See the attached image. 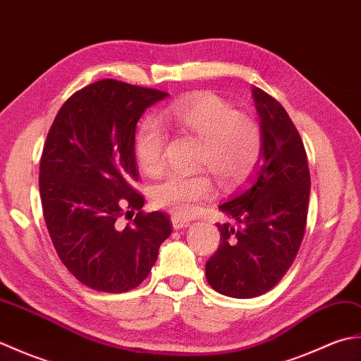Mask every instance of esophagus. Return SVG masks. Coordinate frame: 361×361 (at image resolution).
I'll list each match as a JSON object with an SVG mask.
<instances>
[{
	"label": "esophagus",
	"mask_w": 361,
	"mask_h": 361,
	"mask_svg": "<svg viewBox=\"0 0 361 361\" xmlns=\"http://www.w3.org/2000/svg\"><path fill=\"white\" fill-rule=\"evenodd\" d=\"M171 220H172L173 229H185V228H188V226L190 225L189 220L183 219V217H180V216H173Z\"/></svg>",
	"instance_id": "34e87169"
}]
</instances>
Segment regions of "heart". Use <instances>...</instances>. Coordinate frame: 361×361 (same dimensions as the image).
<instances>
[{
	"instance_id": "obj_1",
	"label": "heart",
	"mask_w": 361,
	"mask_h": 361,
	"mask_svg": "<svg viewBox=\"0 0 361 361\" xmlns=\"http://www.w3.org/2000/svg\"><path fill=\"white\" fill-rule=\"evenodd\" d=\"M164 119L202 141L198 166L208 167L224 185H239L255 171L262 150L259 128L220 97L203 93L180 99L167 106ZM164 142V132L155 119L141 122L135 155L145 173H157L163 167ZM212 195L214 186L206 175L171 173L152 190L158 208L180 216H192Z\"/></svg>"
}]
</instances>
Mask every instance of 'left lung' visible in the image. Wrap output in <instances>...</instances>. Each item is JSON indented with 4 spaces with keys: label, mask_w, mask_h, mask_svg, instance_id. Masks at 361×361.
Returning <instances> with one entry per match:
<instances>
[{
    "label": "left lung",
    "mask_w": 361,
    "mask_h": 361,
    "mask_svg": "<svg viewBox=\"0 0 361 361\" xmlns=\"http://www.w3.org/2000/svg\"><path fill=\"white\" fill-rule=\"evenodd\" d=\"M260 121L256 169L219 209L237 228L219 225L220 245L206 262V279L219 293L248 299L267 293L287 273L302 242L310 197L304 144L283 106L256 87Z\"/></svg>",
    "instance_id": "8db88e82"
}]
</instances>
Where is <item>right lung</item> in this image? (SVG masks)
Returning <instances> with one entry per match:
<instances>
[{
	"instance_id": "1",
	"label": "right lung",
	"mask_w": 361,
	"mask_h": 361,
	"mask_svg": "<svg viewBox=\"0 0 361 361\" xmlns=\"http://www.w3.org/2000/svg\"><path fill=\"white\" fill-rule=\"evenodd\" d=\"M167 96L99 80L68 99L46 137L38 181L46 226L60 260L93 290L140 286L172 233L163 212H141L144 198L133 189L136 124ZM135 210L133 224L119 227L117 220Z\"/></svg>"
}]
</instances>
